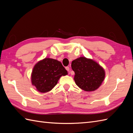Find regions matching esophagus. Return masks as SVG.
Listing matches in <instances>:
<instances>
[{
    "label": "esophagus",
    "mask_w": 133,
    "mask_h": 133,
    "mask_svg": "<svg viewBox=\"0 0 133 133\" xmlns=\"http://www.w3.org/2000/svg\"><path fill=\"white\" fill-rule=\"evenodd\" d=\"M66 70L67 71H69H69H70V67H66Z\"/></svg>",
    "instance_id": "obj_1"
}]
</instances>
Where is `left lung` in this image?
<instances>
[{
	"label": "left lung",
	"mask_w": 133,
	"mask_h": 133,
	"mask_svg": "<svg viewBox=\"0 0 133 133\" xmlns=\"http://www.w3.org/2000/svg\"><path fill=\"white\" fill-rule=\"evenodd\" d=\"M71 67L75 72L74 80L80 89L86 91L97 90L104 80L105 71L96 61L81 57L74 60Z\"/></svg>",
	"instance_id": "8db88e82"
}]
</instances>
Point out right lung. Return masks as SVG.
Returning a JSON list of instances; mask_svg holds the SVG:
<instances>
[{"label": "right lung", "mask_w": 133, "mask_h": 133, "mask_svg": "<svg viewBox=\"0 0 133 133\" xmlns=\"http://www.w3.org/2000/svg\"><path fill=\"white\" fill-rule=\"evenodd\" d=\"M67 71L59 61L45 58L34 66L31 73L32 85L41 93H46L55 87L60 77Z\"/></svg>", "instance_id": "1"}]
</instances>
